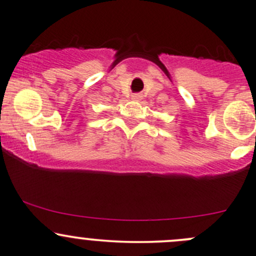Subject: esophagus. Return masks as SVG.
Instances as JSON below:
<instances>
[{
    "label": "esophagus",
    "instance_id": "34e87169",
    "mask_svg": "<svg viewBox=\"0 0 256 256\" xmlns=\"http://www.w3.org/2000/svg\"><path fill=\"white\" fill-rule=\"evenodd\" d=\"M138 98H140L138 94H135V96H134V99H138Z\"/></svg>",
    "mask_w": 256,
    "mask_h": 256
}]
</instances>
